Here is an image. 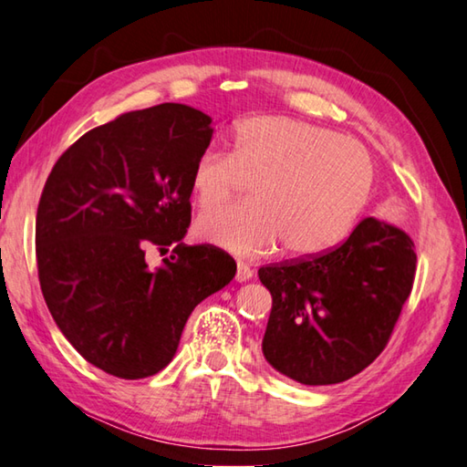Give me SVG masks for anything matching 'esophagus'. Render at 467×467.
I'll use <instances>...</instances> for the list:
<instances>
[{"mask_svg":"<svg viewBox=\"0 0 467 467\" xmlns=\"http://www.w3.org/2000/svg\"><path fill=\"white\" fill-rule=\"evenodd\" d=\"M234 279L239 281V283H246L249 279H253V269L246 263H239V265H236Z\"/></svg>","mask_w":467,"mask_h":467,"instance_id":"esophagus-1","label":"esophagus"}]
</instances>
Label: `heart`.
<instances>
[{"mask_svg": "<svg viewBox=\"0 0 467 467\" xmlns=\"http://www.w3.org/2000/svg\"><path fill=\"white\" fill-rule=\"evenodd\" d=\"M375 166L367 148L331 128L289 116H253L233 132L231 154L204 150L191 168L201 211L226 204L251 182V202L204 214L202 241L239 256L323 253L341 241L371 194Z\"/></svg>", "mask_w": 467, "mask_h": 467, "instance_id": "b5f03b06", "label": "heart"}]
</instances>
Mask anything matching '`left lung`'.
Instances as JSON below:
<instances>
[{"instance_id":"left-lung-1","label":"left lung","mask_w":467,"mask_h":467,"mask_svg":"<svg viewBox=\"0 0 467 467\" xmlns=\"http://www.w3.org/2000/svg\"><path fill=\"white\" fill-rule=\"evenodd\" d=\"M415 244L369 216L319 254L259 269L273 309L263 353L303 385L351 379L385 349L415 279Z\"/></svg>"}]
</instances>
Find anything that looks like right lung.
Segmentation results:
<instances>
[{
  "label": "right lung",
  "mask_w": 467,
  "mask_h": 467,
  "mask_svg": "<svg viewBox=\"0 0 467 467\" xmlns=\"http://www.w3.org/2000/svg\"><path fill=\"white\" fill-rule=\"evenodd\" d=\"M211 116L158 104L118 116L67 148L36 216V261L59 331L88 363L120 379L172 361L194 306L233 281L213 244L181 243L191 224V168L213 138ZM173 254L147 269L145 249Z\"/></svg>",
  "instance_id": "1"
}]
</instances>
